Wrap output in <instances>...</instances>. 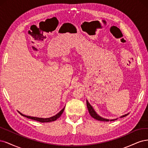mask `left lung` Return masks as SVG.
<instances>
[{
	"label": "left lung",
	"mask_w": 148,
	"mask_h": 148,
	"mask_svg": "<svg viewBox=\"0 0 148 148\" xmlns=\"http://www.w3.org/2000/svg\"><path fill=\"white\" fill-rule=\"evenodd\" d=\"M87 108H88V112H89V114L93 118L97 119V120L98 121H104V122H108V121H115V120H117V119H111V120H109V119H104L102 117H100L98 114L95 111V110L93 109V107L90 105V104L88 103V101L87 100ZM127 115H128V113L127 114H125V115H123L122 116H121V117H125L127 116Z\"/></svg>",
	"instance_id": "left-lung-1"
}]
</instances>
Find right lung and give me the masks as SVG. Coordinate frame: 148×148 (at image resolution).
<instances>
[{"instance_id":"1","label":"right lung","mask_w":148,"mask_h":148,"mask_svg":"<svg viewBox=\"0 0 148 148\" xmlns=\"http://www.w3.org/2000/svg\"><path fill=\"white\" fill-rule=\"evenodd\" d=\"M64 108L62 109V110H61L58 114H56L55 116H52L49 118H40V117H31V116H26V115H25V114H23L22 113L20 112L19 111L18 112L21 116L25 117H27L28 119H32V120H34V121L40 122H52V121H55L57 119H58L61 116V114H63V112L64 110Z\"/></svg>"}]
</instances>
